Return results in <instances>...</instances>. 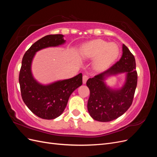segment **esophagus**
<instances>
[{"mask_svg": "<svg viewBox=\"0 0 157 157\" xmlns=\"http://www.w3.org/2000/svg\"><path fill=\"white\" fill-rule=\"evenodd\" d=\"M88 79V77L87 75H83L82 77V82H83V84H86L87 80Z\"/></svg>", "mask_w": 157, "mask_h": 157, "instance_id": "1", "label": "esophagus"}]
</instances>
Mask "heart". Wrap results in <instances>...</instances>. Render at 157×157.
<instances>
[{
    "mask_svg": "<svg viewBox=\"0 0 157 157\" xmlns=\"http://www.w3.org/2000/svg\"><path fill=\"white\" fill-rule=\"evenodd\" d=\"M120 54L118 46L114 42L96 39L86 42L80 49V56L84 59H94V70L101 71L112 65Z\"/></svg>",
    "mask_w": 157,
    "mask_h": 157,
    "instance_id": "b5f03b06",
    "label": "heart"
}]
</instances>
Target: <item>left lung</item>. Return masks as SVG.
I'll list each match as a JSON object with an SVG mask.
<instances>
[{
    "label": "left lung",
    "mask_w": 157,
    "mask_h": 157,
    "mask_svg": "<svg viewBox=\"0 0 157 157\" xmlns=\"http://www.w3.org/2000/svg\"><path fill=\"white\" fill-rule=\"evenodd\" d=\"M122 73L125 74V80L120 89H112L106 84L105 80L108 77ZM137 81L135 58L123 44L120 60L87 80L90 92L87 105L90 115L99 122H109L122 115L132 105Z\"/></svg>",
    "instance_id": "obj_1"
}]
</instances>
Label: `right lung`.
Wrapping results in <instances>:
<instances>
[{
    "mask_svg": "<svg viewBox=\"0 0 157 157\" xmlns=\"http://www.w3.org/2000/svg\"><path fill=\"white\" fill-rule=\"evenodd\" d=\"M63 36L58 34L42 37L28 49L22 59L19 75L22 99L31 112L43 119H54L60 116L71 94L82 84V73L48 84L40 83L33 77L31 66L35 54L49 47L63 45L66 42Z\"/></svg>",
    "mask_w": 157,
    "mask_h": 157,
    "instance_id": "1",
    "label": "right lung"
}]
</instances>
